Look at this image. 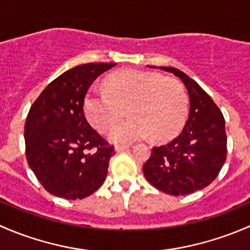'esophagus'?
Instances as JSON below:
<instances>
[{
  "label": "esophagus",
  "mask_w": 250,
  "mask_h": 250,
  "mask_svg": "<svg viewBox=\"0 0 250 250\" xmlns=\"http://www.w3.org/2000/svg\"><path fill=\"white\" fill-rule=\"evenodd\" d=\"M127 148H129V145H125V144H123V145H117L116 146V152H123V151L125 150H127Z\"/></svg>",
  "instance_id": "34e87169"
}]
</instances>
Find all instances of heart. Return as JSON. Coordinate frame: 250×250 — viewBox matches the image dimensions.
<instances>
[{"label": "heart", "mask_w": 250, "mask_h": 250, "mask_svg": "<svg viewBox=\"0 0 250 250\" xmlns=\"http://www.w3.org/2000/svg\"><path fill=\"white\" fill-rule=\"evenodd\" d=\"M188 94L174 78L141 70H121L106 78V89L92 88L84 98V113L90 125L106 132L125 113L129 117L111 129L115 143H130L150 135L167 140L184 125Z\"/></svg>", "instance_id": "b5f03b06"}]
</instances>
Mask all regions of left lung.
Segmentation results:
<instances>
[{"label": "left lung", "mask_w": 250, "mask_h": 250, "mask_svg": "<svg viewBox=\"0 0 250 250\" xmlns=\"http://www.w3.org/2000/svg\"><path fill=\"white\" fill-rule=\"evenodd\" d=\"M181 80L190 98L185 127L170 143L152 147L143 172L157 190L173 196L190 195L213 183L228 152L225 118L197 82L180 70L160 66Z\"/></svg>", "instance_id": "8db88e82"}]
</instances>
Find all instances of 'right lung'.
<instances>
[{
    "label": "right lung",
    "instance_id": "right-lung-1",
    "mask_svg": "<svg viewBox=\"0 0 250 250\" xmlns=\"http://www.w3.org/2000/svg\"><path fill=\"white\" fill-rule=\"evenodd\" d=\"M89 62L67 70L35 100L25 122L30 168L52 195L82 200L103 185L115 147L85 120L83 104L94 80L115 66Z\"/></svg>",
    "mask_w": 250,
    "mask_h": 250
}]
</instances>
